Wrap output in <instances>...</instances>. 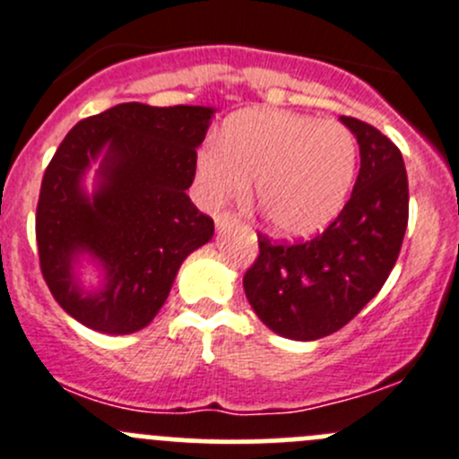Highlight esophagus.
Segmentation results:
<instances>
[{"instance_id": "obj_1", "label": "esophagus", "mask_w": 459, "mask_h": 459, "mask_svg": "<svg viewBox=\"0 0 459 459\" xmlns=\"http://www.w3.org/2000/svg\"><path fill=\"white\" fill-rule=\"evenodd\" d=\"M235 221H239V217L235 215V212H230V211H226V212H220V215L215 217V224H217V229H224V226H229V224H235Z\"/></svg>"}]
</instances>
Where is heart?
<instances>
[{"instance_id":"b5f03b06","label":"heart","mask_w":459,"mask_h":459,"mask_svg":"<svg viewBox=\"0 0 459 459\" xmlns=\"http://www.w3.org/2000/svg\"><path fill=\"white\" fill-rule=\"evenodd\" d=\"M359 150L342 123L287 109H244L229 117L220 145L199 150L195 177L206 206L247 197L282 235H309L341 212L357 175Z\"/></svg>"}]
</instances>
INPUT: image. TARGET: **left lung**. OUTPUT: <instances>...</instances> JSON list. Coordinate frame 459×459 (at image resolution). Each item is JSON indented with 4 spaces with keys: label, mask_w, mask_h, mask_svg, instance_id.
Here are the masks:
<instances>
[{
    "label": "left lung",
    "mask_w": 459,
    "mask_h": 459,
    "mask_svg": "<svg viewBox=\"0 0 459 459\" xmlns=\"http://www.w3.org/2000/svg\"><path fill=\"white\" fill-rule=\"evenodd\" d=\"M354 132L361 170L341 215L316 238L273 242L257 233L244 291L262 323L293 341H316L350 323L388 280L408 226V177L397 145L370 123Z\"/></svg>",
    "instance_id": "1"
}]
</instances>
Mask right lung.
Instances as JSON below:
<instances>
[{
  "mask_svg": "<svg viewBox=\"0 0 459 459\" xmlns=\"http://www.w3.org/2000/svg\"><path fill=\"white\" fill-rule=\"evenodd\" d=\"M211 117V107L121 102L75 123L56 150L42 177L35 238L48 291L78 323L105 333L143 329L181 262L212 238V220L186 195ZM102 147L103 181L89 200L79 179ZM82 250L108 271L98 297H82L70 275Z\"/></svg>",
  "mask_w": 459,
  "mask_h": 459,
  "instance_id": "1",
  "label": "right lung"
}]
</instances>
